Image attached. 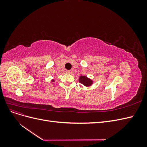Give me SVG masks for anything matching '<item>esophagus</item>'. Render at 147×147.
I'll return each mask as SVG.
<instances>
[{
  "mask_svg": "<svg viewBox=\"0 0 147 147\" xmlns=\"http://www.w3.org/2000/svg\"><path fill=\"white\" fill-rule=\"evenodd\" d=\"M66 72L68 73V74H72V70H67Z\"/></svg>",
  "mask_w": 147,
  "mask_h": 147,
  "instance_id": "esophagus-1",
  "label": "esophagus"
}]
</instances>
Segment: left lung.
<instances>
[{"label": "left lung", "instance_id": "obj_1", "mask_svg": "<svg viewBox=\"0 0 147 147\" xmlns=\"http://www.w3.org/2000/svg\"><path fill=\"white\" fill-rule=\"evenodd\" d=\"M79 82L83 84L84 86H91L92 84V81L91 79L87 78L86 76H81L79 78Z\"/></svg>", "mask_w": 147, "mask_h": 147}]
</instances>
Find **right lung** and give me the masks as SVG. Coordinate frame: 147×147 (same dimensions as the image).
<instances>
[{
	"instance_id": "obj_1",
	"label": "right lung",
	"mask_w": 147,
	"mask_h": 147,
	"mask_svg": "<svg viewBox=\"0 0 147 147\" xmlns=\"http://www.w3.org/2000/svg\"><path fill=\"white\" fill-rule=\"evenodd\" d=\"M55 80H52V82H54Z\"/></svg>"
}]
</instances>
